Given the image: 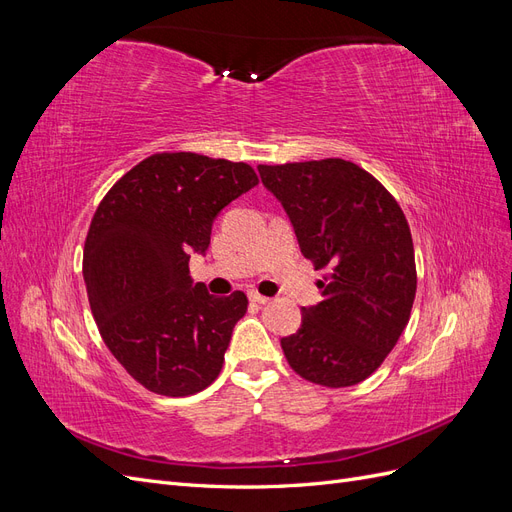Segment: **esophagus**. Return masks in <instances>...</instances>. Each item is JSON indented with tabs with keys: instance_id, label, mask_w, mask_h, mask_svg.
I'll use <instances>...</instances> for the list:
<instances>
[{
	"instance_id": "esophagus-1",
	"label": "esophagus",
	"mask_w": 512,
	"mask_h": 512,
	"mask_svg": "<svg viewBox=\"0 0 512 512\" xmlns=\"http://www.w3.org/2000/svg\"><path fill=\"white\" fill-rule=\"evenodd\" d=\"M250 301L260 303V305H267L271 299H269V297H265V294H258L256 290H252V292H250Z\"/></svg>"
}]
</instances>
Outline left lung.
<instances>
[{"instance_id": "8db88e82", "label": "left lung", "mask_w": 512, "mask_h": 512, "mask_svg": "<svg viewBox=\"0 0 512 512\" xmlns=\"http://www.w3.org/2000/svg\"><path fill=\"white\" fill-rule=\"evenodd\" d=\"M280 200L301 254L316 269L322 301L303 307L301 329L282 337L290 367L331 389L359 384L382 365L410 320L416 267L397 200L363 168L329 158L258 166Z\"/></svg>"}]
</instances>
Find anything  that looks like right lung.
Returning <instances> with one entry per match:
<instances>
[{
    "label": "right lung",
    "instance_id": "right-lung-1",
    "mask_svg": "<svg viewBox=\"0 0 512 512\" xmlns=\"http://www.w3.org/2000/svg\"><path fill=\"white\" fill-rule=\"evenodd\" d=\"M258 185L252 166L156 153L123 175L89 226L83 275L100 335L145 389L194 395L218 378L247 297H213L190 275L220 211Z\"/></svg>",
    "mask_w": 512,
    "mask_h": 512
}]
</instances>
